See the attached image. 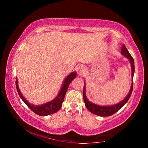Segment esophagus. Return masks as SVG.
I'll return each instance as SVG.
<instances>
[{"label":"esophagus","instance_id":"1","mask_svg":"<svg viewBox=\"0 0 148 148\" xmlns=\"http://www.w3.org/2000/svg\"><path fill=\"white\" fill-rule=\"evenodd\" d=\"M85 71H86V68L84 66H82V65H80V66H78V68H77V72L79 74H83Z\"/></svg>","mask_w":148,"mask_h":148}]
</instances>
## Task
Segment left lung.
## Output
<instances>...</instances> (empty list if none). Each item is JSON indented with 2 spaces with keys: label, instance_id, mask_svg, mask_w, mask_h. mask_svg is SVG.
I'll list each match as a JSON object with an SVG mask.
<instances>
[{
  "label": "left lung",
  "instance_id": "obj_1",
  "mask_svg": "<svg viewBox=\"0 0 148 148\" xmlns=\"http://www.w3.org/2000/svg\"><path fill=\"white\" fill-rule=\"evenodd\" d=\"M121 53L124 57L129 60L130 64L131 66V76H132V84L131 86V88H130L129 93L125 98L122 100L121 102H118V103L115 104L113 105H106V106H101V105L96 104L93 103V102H90L88 99H87L86 97V83H84V91H83V97H84V101L85 102V105L87 108V109L89 110L90 112L94 114L97 116H102V117H107L110 116L116 113V112L120 110L121 108L124 106V105L127 103V101L131 97L132 89H133V76L134 73V59L132 58L131 54L127 50V47H125V45H123L122 47Z\"/></svg>",
  "mask_w": 148,
  "mask_h": 148
}]
</instances>
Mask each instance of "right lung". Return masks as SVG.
<instances>
[{
	"mask_svg": "<svg viewBox=\"0 0 148 148\" xmlns=\"http://www.w3.org/2000/svg\"><path fill=\"white\" fill-rule=\"evenodd\" d=\"M76 75L77 74L76 72H72L71 73H70L64 79V81L62 84V86L58 92V95L56 97V98L51 100V101L46 102L45 104H42L40 105L32 104L31 103H30L27 100H26V99L23 97V94L21 93V92L19 88L18 80H17V77L16 81V89L20 98L22 99V101L25 102V104L32 112H34V113L36 114L37 115H39V116H48V115L56 113V112L59 111V110L61 109L62 105V102L64 101V96L65 95H66L67 89L69 88V84H71L72 80L76 77Z\"/></svg>",
	"mask_w": 148,
	"mask_h": 148,
	"instance_id": "right-lung-1",
	"label": "right lung"
}]
</instances>
